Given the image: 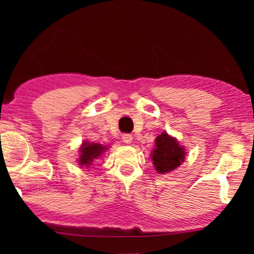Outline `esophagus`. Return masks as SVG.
Listing matches in <instances>:
<instances>
[{
	"instance_id": "1",
	"label": "esophagus",
	"mask_w": 254,
	"mask_h": 254,
	"mask_svg": "<svg viewBox=\"0 0 254 254\" xmlns=\"http://www.w3.org/2000/svg\"><path fill=\"white\" fill-rule=\"evenodd\" d=\"M123 141L125 143H131L133 141V136L130 134H123Z\"/></svg>"
}]
</instances>
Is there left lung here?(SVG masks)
Returning <instances> with one entry per match:
<instances>
[{
    "instance_id": "8db88e82",
    "label": "left lung",
    "mask_w": 254,
    "mask_h": 254,
    "mask_svg": "<svg viewBox=\"0 0 254 254\" xmlns=\"http://www.w3.org/2000/svg\"><path fill=\"white\" fill-rule=\"evenodd\" d=\"M151 159L158 173H168L180 166L185 159V149L179 145L175 137L164 131L155 140Z\"/></svg>"
}]
</instances>
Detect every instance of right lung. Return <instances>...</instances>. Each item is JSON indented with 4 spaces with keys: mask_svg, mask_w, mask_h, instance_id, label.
<instances>
[{
    "mask_svg": "<svg viewBox=\"0 0 254 254\" xmlns=\"http://www.w3.org/2000/svg\"><path fill=\"white\" fill-rule=\"evenodd\" d=\"M106 149V145H102L99 143H89L88 141H85L84 143L82 144L81 149H79V152H81V154H79L78 164L81 166L90 168L93 159L100 157Z\"/></svg>",
    "mask_w": 254,
    "mask_h": 254,
    "instance_id": "add662e5",
    "label": "right lung"
}]
</instances>
